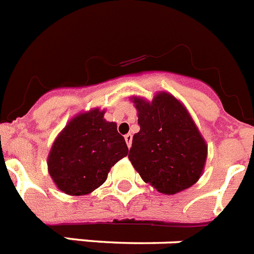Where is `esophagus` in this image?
<instances>
[{
    "mask_svg": "<svg viewBox=\"0 0 254 254\" xmlns=\"http://www.w3.org/2000/svg\"><path fill=\"white\" fill-rule=\"evenodd\" d=\"M131 139H133V135H131V134H127V135H125V142H127V145L129 148H130L131 146Z\"/></svg>",
    "mask_w": 254,
    "mask_h": 254,
    "instance_id": "esophagus-1",
    "label": "esophagus"
}]
</instances>
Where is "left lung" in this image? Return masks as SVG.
I'll list each match as a JSON object with an SVG mask.
<instances>
[{
    "instance_id": "left-lung-1",
    "label": "left lung",
    "mask_w": 254,
    "mask_h": 254,
    "mask_svg": "<svg viewBox=\"0 0 254 254\" xmlns=\"http://www.w3.org/2000/svg\"><path fill=\"white\" fill-rule=\"evenodd\" d=\"M139 131L134 134L129 160L142 180L164 194H175L198 180L207 147L177 99L162 92L151 103L134 99Z\"/></svg>"
}]
</instances>
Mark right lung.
Here are the masks:
<instances>
[{
	"label": "right lung",
	"instance_id": "1",
	"mask_svg": "<svg viewBox=\"0 0 254 254\" xmlns=\"http://www.w3.org/2000/svg\"><path fill=\"white\" fill-rule=\"evenodd\" d=\"M127 151L116 124L92 109L73 119L56 138L48 158L49 175L66 194H88L107 180L111 167Z\"/></svg>",
	"mask_w": 254,
	"mask_h": 254
}]
</instances>
